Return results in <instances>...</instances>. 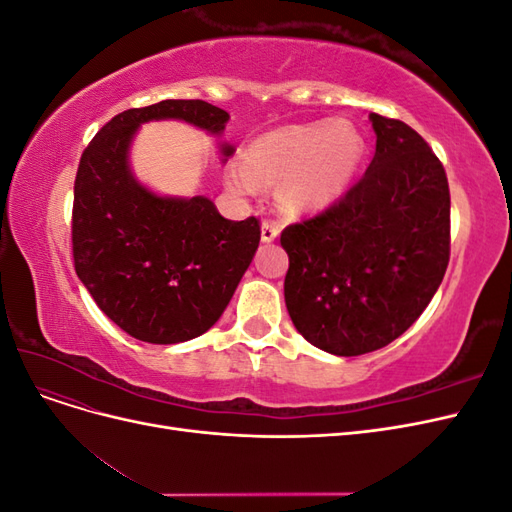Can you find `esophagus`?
Instances as JSON below:
<instances>
[{
    "label": "esophagus",
    "mask_w": 512,
    "mask_h": 512,
    "mask_svg": "<svg viewBox=\"0 0 512 512\" xmlns=\"http://www.w3.org/2000/svg\"><path fill=\"white\" fill-rule=\"evenodd\" d=\"M277 235H280V226H277L275 222H262V230H260L262 241L271 243L277 239Z\"/></svg>",
    "instance_id": "1"
}]
</instances>
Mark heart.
I'll return each instance as SVG.
<instances>
[{"label":"heart","instance_id":"heart-1","mask_svg":"<svg viewBox=\"0 0 512 512\" xmlns=\"http://www.w3.org/2000/svg\"><path fill=\"white\" fill-rule=\"evenodd\" d=\"M365 143L352 123L314 121L265 134L232 164L228 185L254 194L260 181L284 179L277 198L292 213L322 209L342 196L361 166Z\"/></svg>","mask_w":512,"mask_h":512}]
</instances>
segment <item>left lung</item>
<instances>
[{"label":"left lung","instance_id":"1","mask_svg":"<svg viewBox=\"0 0 512 512\" xmlns=\"http://www.w3.org/2000/svg\"><path fill=\"white\" fill-rule=\"evenodd\" d=\"M376 153L329 209L282 230L284 299L316 348L359 356L389 346L425 312L451 258V192L425 138L371 113Z\"/></svg>","mask_w":512,"mask_h":512}]
</instances>
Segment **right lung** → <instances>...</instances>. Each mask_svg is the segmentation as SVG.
<instances>
[{
  "mask_svg": "<svg viewBox=\"0 0 512 512\" xmlns=\"http://www.w3.org/2000/svg\"><path fill=\"white\" fill-rule=\"evenodd\" d=\"M181 119L222 134L228 113L203 100H162L115 115L79 162L72 256L79 280L119 329L179 344L220 320L260 243L258 218H222L205 196H158L138 183L128 151L138 126ZM230 145L222 153L232 156Z\"/></svg>",
  "mask_w": 512,
  "mask_h": 512,
  "instance_id": "1",
  "label": "right lung"
}]
</instances>
